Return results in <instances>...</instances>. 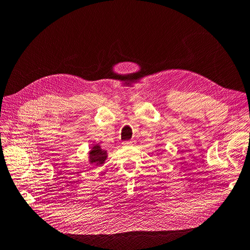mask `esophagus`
<instances>
[{"mask_svg": "<svg viewBox=\"0 0 250 250\" xmlns=\"http://www.w3.org/2000/svg\"><path fill=\"white\" fill-rule=\"evenodd\" d=\"M123 145L124 146H131V145H133V143L131 141H124Z\"/></svg>", "mask_w": 250, "mask_h": 250, "instance_id": "34e87169", "label": "esophagus"}]
</instances>
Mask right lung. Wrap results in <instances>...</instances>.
I'll return each instance as SVG.
<instances>
[{
	"label": "right lung",
	"mask_w": 250,
	"mask_h": 250,
	"mask_svg": "<svg viewBox=\"0 0 250 250\" xmlns=\"http://www.w3.org/2000/svg\"><path fill=\"white\" fill-rule=\"evenodd\" d=\"M106 151L102 150L99 146H95L92 151L89 152V158H90V164H96V165H102L104 161L106 160Z\"/></svg>",
	"instance_id": "add662e5"
}]
</instances>
